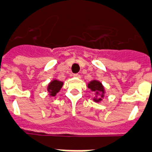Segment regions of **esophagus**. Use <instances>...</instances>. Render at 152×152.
<instances>
[{"label": "esophagus", "mask_w": 152, "mask_h": 152, "mask_svg": "<svg viewBox=\"0 0 152 152\" xmlns=\"http://www.w3.org/2000/svg\"><path fill=\"white\" fill-rule=\"evenodd\" d=\"M73 76L74 77H76V78H80V76L79 74H74Z\"/></svg>", "instance_id": "1"}]
</instances>
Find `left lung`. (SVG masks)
Instances as JSON below:
<instances>
[{
	"label": "left lung",
	"instance_id": "1",
	"mask_svg": "<svg viewBox=\"0 0 152 152\" xmlns=\"http://www.w3.org/2000/svg\"><path fill=\"white\" fill-rule=\"evenodd\" d=\"M88 88L91 89V91H93L96 95V96L93 98V100L95 102L99 103L102 101L105 95V89L101 82L96 80H93L88 84Z\"/></svg>",
	"mask_w": 152,
	"mask_h": 152
}]
</instances>
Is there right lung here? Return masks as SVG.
<instances>
[{
    "instance_id": "add662e5",
    "label": "right lung",
    "mask_w": 152,
    "mask_h": 152,
    "mask_svg": "<svg viewBox=\"0 0 152 152\" xmlns=\"http://www.w3.org/2000/svg\"><path fill=\"white\" fill-rule=\"evenodd\" d=\"M64 83L62 81L58 80H53L50 83L48 84V87H47V90H48V93L50 96H56V95L57 94L58 92L60 91L62 87H63Z\"/></svg>"
}]
</instances>
